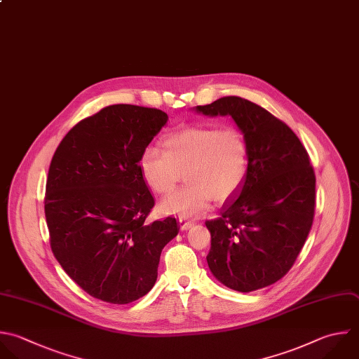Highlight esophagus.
I'll use <instances>...</instances> for the list:
<instances>
[{
	"mask_svg": "<svg viewBox=\"0 0 359 359\" xmlns=\"http://www.w3.org/2000/svg\"><path fill=\"white\" fill-rule=\"evenodd\" d=\"M178 222H180V229H181V230H182V231H184V230H188V229H191V227H192V226H194V224H195V223H194V222H189V220H185V219H182V217H181V219H180V220H178Z\"/></svg>",
	"mask_w": 359,
	"mask_h": 359,
	"instance_id": "1",
	"label": "esophagus"
}]
</instances>
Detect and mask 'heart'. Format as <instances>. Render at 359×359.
I'll use <instances>...</instances> for the list:
<instances>
[{"instance_id": "b5f03b06", "label": "heart", "mask_w": 359, "mask_h": 359, "mask_svg": "<svg viewBox=\"0 0 359 359\" xmlns=\"http://www.w3.org/2000/svg\"><path fill=\"white\" fill-rule=\"evenodd\" d=\"M163 151L143 150L139 170L158 195L171 194L185 172L188 185L163 201L164 213L188 219L226 202L241 188L248 171V143L234 126H189L163 140Z\"/></svg>"}]
</instances>
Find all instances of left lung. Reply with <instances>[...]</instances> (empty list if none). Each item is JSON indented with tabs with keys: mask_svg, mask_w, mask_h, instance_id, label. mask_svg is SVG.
Segmentation results:
<instances>
[{
	"mask_svg": "<svg viewBox=\"0 0 359 359\" xmlns=\"http://www.w3.org/2000/svg\"><path fill=\"white\" fill-rule=\"evenodd\" d=\"M206 116H230L248 143V171L237 196L208 220L213 276L237 292L279 280L310 233L316 178L306 149L282 121L240 97L195 107Z\"/></svg>",
	"mask_w": 359,
	"mask_h": 359,
	"instance_id": "left-lung-1",
	"label": "left lung"
}]
</instances>
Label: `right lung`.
Instances as JSON below:
<instances>
[{
	"label": "right lung",
	"mask_w": 359,
	"mask_h": 359,
	"mask_svg": "<svg viewBox=\"0 0 359 359\" xmlns=\"http://www.w3.org/2000/svg\"><path fill=\"white\" fill-rule=\"evenodd\" d=\"M165 112L111 105L77 123L49 168L45 215L52 251L88 294L126 304L150 292L160 255L180 231L175 217L147 223L154 198L139 160Z\"/></svg>",
	"instance_id": "1"
}]
</instances>
